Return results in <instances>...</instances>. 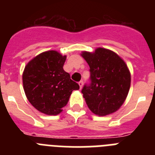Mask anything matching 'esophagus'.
Returning a JSON list of instances; mask_svg holds the SVG:
<instances>
[{"label":"esophagus","mask_w":155,"mask_h":155,"mask_svg":"<svg viewBox=\"0 0 155 155\" xmlns=\"http://www.w3.org/2000/svg\"><path fill=\"white\" fill-rule=\"evenodd\" d=\"M78 84H79V86H80V88L81 89L82 86H83V81H80L78 82Z\"/></svg>","instance_id":"1"}]
</instances>
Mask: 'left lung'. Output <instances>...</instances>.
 Here are the masks:
<instances>
[{"instance_id": "left-lung-1", "label": "left lung", "mask_w": 155, "mask_h": 155, "mask_svg": "<svg viewBox=\"0 0 155 155\" xmlns=\"http://www.w3.org/2000/svg\"><path fill=\"white\" fill-rule=\"evenodd\" d=\"M81 56L90 68V82L81 90L90 110L98 116L116 112L123 105L130 87L127 64L114 52L98 48Z\"/></svg>"}]
</instances>
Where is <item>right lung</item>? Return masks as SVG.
<instances>
[{
  "mask_svg": "<svg viewBox=\"0 0 155 155\" xmlns=\"http://www.w3.org/2000/svg\"><path fill=\"white\" fill-rule=\"evenodd\" d=\"M66 58L50 50L40 53L25 68V93L30 103L41 113L52 116L61 113L72 91L80 87L63 68Z\"/></svg>",
  "mask_w": 155,
  "mask_h": 155,
  "instance_id": "1",
  "label": "right lung"
}]
</instances>
